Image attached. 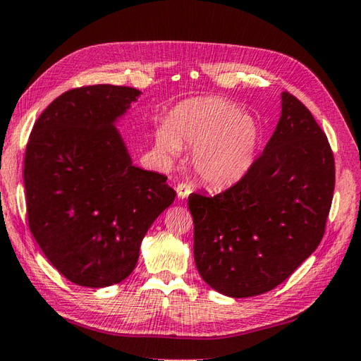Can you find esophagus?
<instances>
[{"mask_svg":"<svg viewBox=\"0 0 361 361\" xmlns=\"http://www.w3.org/2000/svg\"><path fill=\"white\" fill-rule=\"evenodd\" d=\"M191 192H192V189L188 185V183H180V185L176 186V195H178V199H186Z\"/></svg>","mask_w":361,"mask_h":361,"instance_id":"obj_1","label":"esophagus"}]
</instances>
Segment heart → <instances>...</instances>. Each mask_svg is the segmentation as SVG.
<instances>
[{"label":"heart","instance_id":"heart-1","mask_svg":"<svg viewBox=\"0 0 361 361\" xmlns=\"http://www.w3.org/2000/svg\"><path fill=\"white\" fill-rule=\"evenodd\" d=\"M154 139L166 158H175L181 147L194 148L192 167L200 178L212 186H228L252 167L262 129L238 104L212 96L181 102Z\"/></svg>","mask_w":361,"mask_h":361}]
</instances>
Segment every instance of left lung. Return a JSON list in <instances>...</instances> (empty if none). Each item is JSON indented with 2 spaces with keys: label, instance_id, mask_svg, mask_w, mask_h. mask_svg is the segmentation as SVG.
<instances>
[{
  "label": "left lung",
  "instance_id": "8db88e82",
  "mask_svg": "<svg viewBox=\"0 0 361 361\" xmlns=\"http://www.w3.org/2000/svg\"><path fill=\"white\" fill-rule=\"evenodd\" d=\"M281 118L252 167L218 195L191 194L194 260L222 295L246 298L274 289L324 237L335 158L326 135L297 97L281 94Z\"/></svg>",
  "mask_w": 361,
  "mask_h": 361
}]
</instances>
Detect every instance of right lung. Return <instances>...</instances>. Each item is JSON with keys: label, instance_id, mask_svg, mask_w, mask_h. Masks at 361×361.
Returning a JSON list of instances; mask_svg holds the SVG:
<instances>
[{"label": "right lung", "instance_id": "add662e5", "mask_svg": "<svg viewBox=\"0 0 361 361\" xmlns=\"http://www.w3.org/2000/svg\"><path fill=\"white\" fill-rule=\"evenodd\" d=\"M140 91L69 90L32 126L25 153L26 213L45 257L71 283L126 279L154 219L172 205L167 176L135 167L115 123Z\"/></svg>", "mask_w": 361, "mask_h": 361}]
</instances>
